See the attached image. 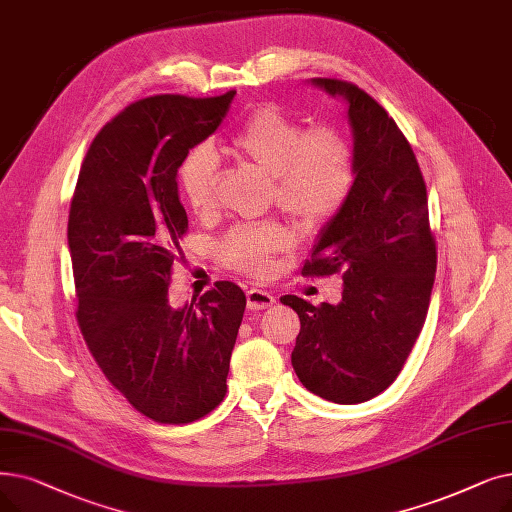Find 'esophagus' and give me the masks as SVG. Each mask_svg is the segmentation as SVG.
I'll return each instance as SVG.
<instances>
[{
    "instance_id": "esophagus-1",
    "label": "esophagus",
    "mask_w": 512,
    "mask_h": 512,
    "mask_svg": "<svg viewBox=\"0 0 512 512\" xmlns=\"http://www.w3.org/2000/svg\"><path fill=\"white\" fill-rule=\"evenodd\" d=\"M247 303H249V309L259 311V309L272 307L276 303V297L268 291H261V288H251V291L247 293Z\"/></svg>"
}]
</instances>
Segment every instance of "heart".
<instances>
[{
  "instance_id": "obj_1",
  "label": "heart",
  "mask_w": 512,
  "mask_h": 512,
  "mask_svg": "<svg viewBox=\"0 0 512 512\" xmlns=\"http://www.w3.org/2000/svg\"><path fill=\"white\" fill-rule=\"evenodd\" d=\"M228 150L272 177L276 205L295 217L324 221L347 201L353 186V154L332 129H311L276 106H261L247 117L228 142ZM217 157L211 146H198L180 167L184 201L196 213L213 203ZM293 236L282 224H247L234 228L219 244V255L236 270L265 276L274 255L291 249Z\"/></svg>"
}]
</instances>
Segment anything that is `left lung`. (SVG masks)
Here are the masks:
<instances>
[{"label":"left lung","mask_w":512,"mask_h":512,"mask_svg":"<svg viewBox=\"0 0 512 512\" xmlns=\"http://www.w3.org/2000/svg\"><path fill=\"white\" fill-rule=\"evenodd\" d=\"M347 104L353 186L320 230L307 276L343 270V299L320 307L284 295L301 330L291 362L305 389L335 404H362L402 372L427 318L435 280L427 186L387 110L358 85L311 79Z\"/></svg>","instance_id":"obj_1"}]
</instances>
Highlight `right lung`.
Instances as JSON below:
<instances>
[{
  "instance_id": "obj_1",
  "label": "right lung",
  "mask_w": 512,
  "mask_h": 512,
  "mask_svg": "<svg viewBox=\"0 0 512 512\" xmlns=\"http://www.w3.org/2000/svg\"><path fill=\"white\" fill-rule=\"evenodd\" d=\"M236 92L152 96L106 123L87 150L69 213L77 322L106 379L140 414L184 425L226 395L247 297L217 282L169 305L188 230L177 169L224 121Z\"/></svg>"
}]
</instances>
